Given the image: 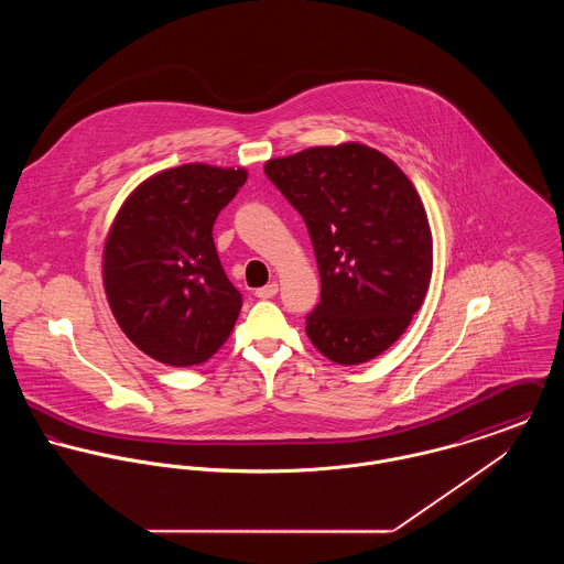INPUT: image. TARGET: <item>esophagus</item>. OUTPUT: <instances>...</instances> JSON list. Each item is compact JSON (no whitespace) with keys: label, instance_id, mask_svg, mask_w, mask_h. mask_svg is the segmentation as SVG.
I'll list each match as a JSON object with an SVG mask.
<instances>
[{"label":"esophagus","instance_id":"34e87169","mask_svg":"<svg viewBox=\"0 0 564 564\" xmlns=\"http://www.w3.org/2000/svg\"><path fill=\"white\" fill-rule=\"evenodd\" d=\"M275 295H278V284L275 282H271V284H267L262 289H256V297L258 300H271Z\"/></svg>","mask_w":564,"mask_h":564}]
</instances>
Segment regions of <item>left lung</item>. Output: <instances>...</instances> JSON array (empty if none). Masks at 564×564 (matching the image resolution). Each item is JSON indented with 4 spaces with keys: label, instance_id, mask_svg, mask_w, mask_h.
<instances>
[{
    "label": "left lung",
    "instance_id": "obj_1",
    "mask_svg": "<svg viewBox=\"0 0 564 564\" xmlns=\"http://www.w3.org/2000/svg\"><path fill=\"white\" fill-rule=\"evenodd\" d=\"M264 173L315 247L322 302L306 315L308 338L338 365L380 356L432 278V235L414 186L395 162L358 143L275 159Z\"/></svg>",
    "mask_w": 564,
    "mask_h": 564
}]
</instances>
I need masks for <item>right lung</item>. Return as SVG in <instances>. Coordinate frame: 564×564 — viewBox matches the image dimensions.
<instances>
[{"instance_id":"obj_1","label":"right lung","mask_w":564,"mask_h":564,"mask_svg":"<svg viewBox=\"0 0 564 564\" xmlns=\"http://www.w3.org/2000/svg\"><path fill=\"white\" fill-rule=\"evenodd\" d=\"M247 173L182 164L145 180L119 210L104 249V286L126 336L154 360L191 367L230 336L242 295L213 226Z\"/></svg>"}]
</instances>
